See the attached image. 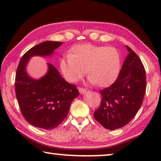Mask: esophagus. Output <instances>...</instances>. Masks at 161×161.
I'll return each instance as SVG.
<instances>
[{"instance_id": "obj_1", "label": "esophagus", "mask_w": 161, "mask_h": 161, "mask_svg": "<svg viewBox=\"0 0 161 161\" xmlns=\"http://www.w3.org/2000/svg\"><path fill=\"white\" fill-rule=\"evenodd\" d=\"M78 90H79V92L82 94H85L86 92V89H83V88H81V87H78Z\"/></svg>"}]
</instances>
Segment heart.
<instances>
[{"instance_id": "1", "label": "heart", "mask_w": 161, "mask_h": 161, "mask_svg": "<svg viewBox=\"0 0 161 161\" xmlns=\"http://www.w3.org/2000/svg\"><path fill=\"white\" fill-rule=\"evenodd\" d=\"M60 68L66 80L76 83L86 74L89 81L101 87L116 80L121 68V56L114 47L81 44L73 46L70 54L63 57Z\"/></svg>"}]
</instances>
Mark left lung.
<instances>
[{"mask_svg": "<svg viewBox=\"0 0 161 161\" xmlns=\"http://www.w3.org/2000/svg\"><path fill=\"white\" fill-rule=\"evenodd\" d=\"M127 56L117 79L109 87L100 90V106L94 117L105 128L116 130L133 119L142 105L146 92L144 65L128 46Z\"/></svg>", "mask_w": 161, "mask_h": 161, "instance_id": "8db88e82", "label": "left lung"}]
</instances>
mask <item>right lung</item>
Instances as JSON below:
<instances>
[{
  "label": "right lung",
  "instance_id": "obj_1",
  "mask_svg": "<svg viewBox=\"0 0 161 161\" xmlns=\"http://www.w3.org/2000/svg\"><path fill=\"white\" fill-rule=\"evenodd\" d=\"M61 44L46 41L34 46L23 55L17 69L15 92L21 113L29 124L39 128L51 130L58 127L79 94L76 86L67 83L50 63L47 72L39 80L26 73L25 67L32 56H51Z\"/></svg>",
  "mask_w": 161,
  "mask_h": 161
}]
</instances>
